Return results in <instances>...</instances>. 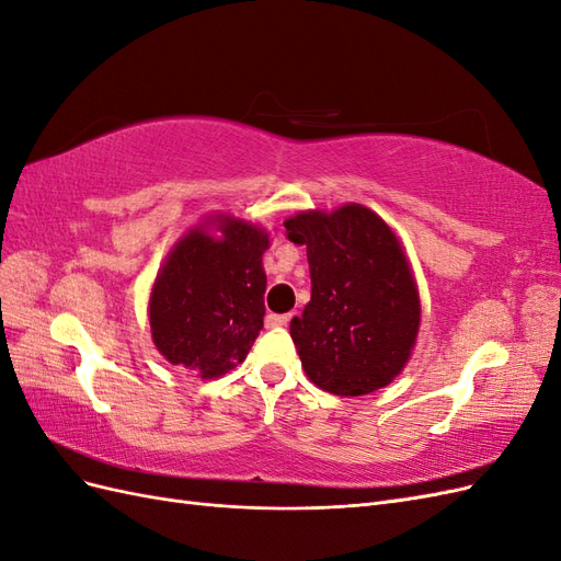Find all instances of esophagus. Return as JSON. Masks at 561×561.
Listing matches in <instances>:
<instances>
[{
	"label": "esophagus",
	"mask_w": 561,
	"mask_h": 561,
	"mask_svg": "<svg viewBox=\"0 0 561 561\" xmlns=\"http://www.w3.org/2000/svg\"><path fill=\"white\" fill-rule=\"evenodd\" d=\"M293 320V313H268L266 316V328H283Z\"/></svg>",
	"instance_id": "obj_1"
}]
</instances>
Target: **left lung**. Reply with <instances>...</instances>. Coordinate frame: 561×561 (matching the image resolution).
<instances>
[{
    "instance_id": "1",
    "label": "left lung",
    "mask_w": 561,
    "mask_h": 561,
    "mask_svg": "<svg viewBox=\"0 0 561 561\" xmlns=\"http://www.w3.org/2000/svg\"><path fill=\"white\" fill-rule=\"evenodd\" d=\"M287 239L307 245L311 301L290 322L307 377L332 396H367L410 363L421 299L402 241L363 203L301 210Z\"/></svg>"
}]
</instances>
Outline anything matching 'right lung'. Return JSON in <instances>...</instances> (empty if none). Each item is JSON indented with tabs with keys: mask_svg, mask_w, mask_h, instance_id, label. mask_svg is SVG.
<instances>
[{
	"mask_svg": "<svg viewBox=\"0 0 561 561\" xmlns=\"http://www.w3.org/2000/svg\"><path fill=\"white\" fill-rule=\"evenodd\" d=\"M268 243L264 227L229 213L203 217L180 236L147 307L151 342L168 363L215 379L245 360L264 325Z\"/></svg>",
	"mask_w": 561,
	"mask_h": 561,
	"instance_id": "right-lung-1",
	"label": "right lung"
}]
</instances>
